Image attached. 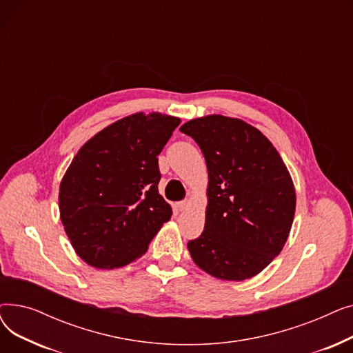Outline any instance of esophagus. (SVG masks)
I'll use <instances>...</instances> for the list:
<instances>
[{"label":"esophagus","mask_w":353,"mask_h":353,"mask_svg":"<svg viewBox=\"0 0 353 353\" xmlns=\"http://www.w3.org/2000/svg\"><path fill=\"white\" fill-rule=\"evenodd\" d=\"M188 208H189V201H186V200L176 203V209H177L179 212H184V210H186Z\"/></svg>","instance_id":"1"}]
</instances>
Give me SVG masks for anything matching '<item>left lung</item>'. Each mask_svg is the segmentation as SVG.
Instances as JSON below:
<instances>
[{
    "mask_svg": "<svg viewBox=\"0 0 353 353\" xmlns=\"http://www.w3.org/2000/svg\"><path fill=\"white\" fill-rule=\"evenodd\" d=\"M209 173L206 223L188 243L193 262L216 279L242 282L261 273L289 237L296 193L281 154L240 119L212 114L184 123Z\"/></svg>",
    "mask_w": 353,
    "mask_h": 353,
    "instance_id": "1",
    "label": "left lung"
}]
</instances>
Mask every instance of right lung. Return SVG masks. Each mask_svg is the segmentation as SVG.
I'll list each match as a JSON object with an SVG mask.
<instances>
[{
  "mask_svg": "<svg viewBox=\"0 0 353 353\" xmlns=\"http://www.w3.org/2000/svg\"><path fill=\"white\" fill-rule=\"evenodd\" d=\"M180 119L136 113L107 125L74 156L59 208L71 246L97 269L134 262L172 217L160 194L159 159Z\"/></svg>",
  "mask_w": 353,
  "mask_h": 353,
  "instance_id": "right-lung-1",
  "label": "right lung"
}]
</instances>
